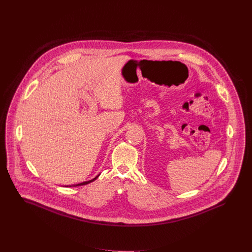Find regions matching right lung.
I'll list each match as a JSON object with an SVG mask.
<instances>
[{
    "label": "right lung",
    "instance_id": "add662e5",
    "mask_svg": "<svg viewBox=\"0 0 252 252\" xmlns=\"http://www.w3.org/2000/svg\"><path fill=\"white\" fill-rule=\"evenodd\" d=\"M98 176H99V175H98ZM98 176H97V177H98ZM97 177H95L94 178V179H92V180H90V181H88V182H84V183H81V184H78V185H74V186H73V187H79V186H84V185H88V184H89V183H91V182H93V181H94V180H96V178ZM67 187H68V186H67ZM69 187H72V186H69Z\"/></svg>",
    "mask_w": 252,
    "mask_h": 252
}]
</instances>
